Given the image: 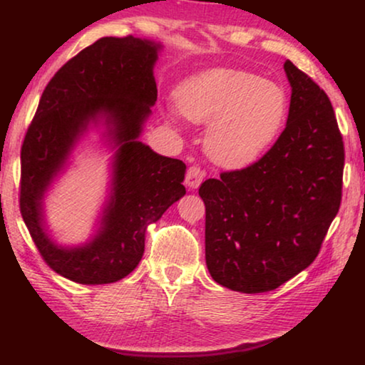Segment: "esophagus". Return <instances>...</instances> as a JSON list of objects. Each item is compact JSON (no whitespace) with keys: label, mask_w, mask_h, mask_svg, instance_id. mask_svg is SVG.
I'll return each mask as SVG.
<instances>
[{"label":"esophagus","mask_w":365,"mask_h":365,"mask_svg":"<svg viewBox=\"0 0 365 365\" xmlns=\"http://www.w3.org/2000/svg\"><path fill=\"white\" fill-rule=\"evenodd\" d=\"M204 171L199 166H191L187 169L186 173V186L189 189H197L199 186H201V182L204 181Z\"/></svg>","instance_id":"34e87169"}]
</instances>
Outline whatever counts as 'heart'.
Wrapping results in <instances>:
<instances>
[{
    "mask_svg": "<svg viewBox=\"0 0 365 365\" xmlns=\"http://www.w3.org/2000/svg\"><path fill=\"white\" fill-rule=\"evenodd\" d=\"M187 121L209 123L204 149L226 169L251 166L272 146L289 113L277 83L231 68H212L189 78L174 93Z\"/></svg>",
    "mask_w": 365,
    "mask_h": 365,
    "instance_id": "b5f03b06",
    "label": "heart"
}]
</instances>
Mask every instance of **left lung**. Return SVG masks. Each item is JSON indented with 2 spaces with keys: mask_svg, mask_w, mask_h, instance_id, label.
I'll list each match as a JSON object with an SVG mask.
<instances>
[{
  "mask_svg": "<svg viewBox=\"0 0 365 365\" xmlns=\"http://www.w3.org/2000/svg\"><path fill=\"white\" fill-rule=\"evenodd\" d=\"M284 71L292 94L274 146L199 187L209 274L231 291H274L311 266L341 206L344 143L332 104L289 59Z\"/></svg>",
  "mask_w": 365,
  "mask_h": 365,
  "instance_id": "obj_1",
  "label": "left lung"
}]
</instances>
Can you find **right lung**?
Segmentation results:
<instances>
[{
  "label": "right lung",
  "mask_w": 365,
  "mask_h": 365,
  "mask_svg": "<svg viewBox=\"0 0 365 365\" xmlns=\"http://www.w3.org/2000/svg\"><path fill=\"white\" fill-rule=\"evenodd\" d=\"M161 44L134 36L101 38L58 69L39 99L21 146L19 209L44 262L79 284H109L141 261L144 236L179 201L186 164L139 141L158 99L153 76ZM101 118L117 148L112 194L91 242L61 248L47 236L42 197L78 136Z\"/></svg>",
  "instance_id": "right-lung-1"
}]
</instances>
